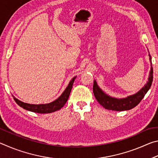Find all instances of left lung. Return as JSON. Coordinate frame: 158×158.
<instances>
[{"mask_svg":"<svg viewBox=\"0 0 158 158\" xmlns=\"http://www.w3.org/2000/svg\"><path fill=\"white\" fill-rule=\"evenodd\" d=\"M149 56V60L151 62V71L149 73V77L148 79V81L144 85V86L141 88L137 93L135 94L127 96L126 98H116L111 97L105 93L102 90L100 87L98 86L97 81L94 80L93 82V93L96 98V100L100 105L108 110L116 111H127L132 109V108L135 107L140 102L141 100L143 98L144 96L146 94V93L148 91L150 88L151 86L152 82H153V67H152V61L151 56Z\"/></svg>","mask_w":158,"mask_h":158,"instance_id":"left-lung-1","label":"left lung"}]
</instances>
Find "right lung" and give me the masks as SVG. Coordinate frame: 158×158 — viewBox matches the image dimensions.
Instances as JSON below:
<instances>
[{"label":"right lung","mask_w":158,"mask_h":158,"mask_svg":"<svg viewBox=\"0 0 158 158\" xmlns=\"http://www.w3.org/2000/svg\"><path fill=\"white\" fill-rule=\"evenodd\" d=\"M77 77H73L69 82L68 86L64 90L63 93L60 95L59 98H58L56 100L50 103L47 104H40V105H32V104H28L21 100H18L15 96H13L14 100L19 106L21 107L26 109V110L30 111L32 112H35L39 114H49L52 112L56 111L63 107L65 105L66 102L68 101L69 94H70L72 88H73V83Z\"/></svg>","instance_id":"obj_1"}]
</instances>
